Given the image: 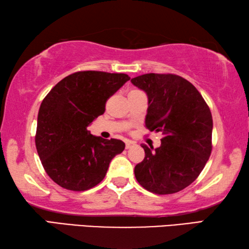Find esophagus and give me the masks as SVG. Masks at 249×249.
I'll return each instance as SVG.
<instances>
[{
    "label": "esophagus",
    "instance_id": "esophagus-1",
    "mask_svg": "<svg viewBox=\"0 0 249 249\" xmlns=\"http://www.w3.org/2000/svg\"><path fill=\"white\" fill-rule=\"evenodd\" d=\"M134 144H136V142L131 141V140H128L127 142H125V149H131Z\"/></svg>",
    "mask_w": 249,
    "mask_h": 249
}]
</instances>
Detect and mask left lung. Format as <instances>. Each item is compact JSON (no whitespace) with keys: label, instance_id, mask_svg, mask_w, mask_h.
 I'll list each match as a JSON object with an SVG mask.
<instances>
[{"label":"left lung","instance_id":"8db88e82","mask_svg":"<svg viewBox=\"0 0 249 249\" xmlns=\"http://www.w3.org/2000/svg\"><path fill=\"white\" fill-rule=\"evenodd\" d=\"M131 83L149 99L145 128L162 132L161 145L145 144L134 168L143 189L159 195L180 192L196 180L212 152L213 119L204 98L189 80L174 74H144Z\"/></svg>","mask_w":249,"mask_h":249}]
</instances>
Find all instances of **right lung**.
<instances>
[{
	"mask_svg": "<svg viewBox=\"0 0 249 249\" xmlns=\"http://www.w3.org/2000/svg\"><path fill=\"white\" fill-rule=\"evenodd\" d=\"M130 77L84 71L65 77L39 107L35 144L44 170L56 184L81 192L104 180L110 161L124 150L118 139H103L87 127Z\"/></svg>",
	"mask_w": 249,
	"mask_h": 249,
	"instance_id": "1",
	"label": "right lung"
}]
</instances>
